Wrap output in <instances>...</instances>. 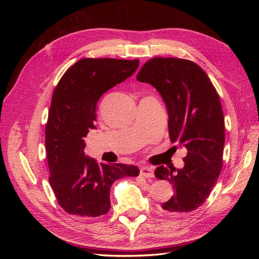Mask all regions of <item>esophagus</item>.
<instances>
[{"mask_svg":"<svg viewBox=\"0 0 259 259\" xmlns=\"http://www.w3.org/2000/svg\"><path fill=\"white\" fill-rule=\"evenodd\" d=\"M140 175L146 177V178H151V177L154 176L153 168L151 166L144 165V166L140 167Z\"/></svg>","mask_w":259,"mask_h":259,"instance_id":"1","label":"esophagus"}]
</instances>
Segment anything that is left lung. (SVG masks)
I'll return each instance as SVG.
<instances>
[{
	"label": "left lung",
	"instance_id": "8db88e82",
	"mask_svg": "<svg viewBox=\"0 0 259 259\" xmlns=\"http://www.w3.org/2000/svg\"><path fill=\"white\" fill-rule=\"evenodd\" d=\"M136 79L161 94L167 107L170 142L188 151L183 168L162 165L154 170L156 178L174 188L162 208L171 215L189 213L208 198L223 167L225 119L218 93L204 70L188 59L151 58Z\"/></svg>",
	"mask_w": 259,
	"mask_h": 259
}]
</instances>
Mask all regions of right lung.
I'll return each instance as SVG.
<instances>
[{"label": "right lung", "mask_w": 259, "mask_h": 259, "mask_svg": "<svg viewBox=\"0 0 259 259\" xmlns=\"http://www.w3.org/2000/svg\"><path fill=\"white\" fill-rule=\"evenodd\" d=\"M138 65L139 59L83 58L67 70L53 92L45 127L49 182L58 204L70 215L107 214L112 184L139 175L134 165L90 159L83 139L95 128L101 95L134 74Z\"/></svg>", "instance_id": "obj_1"}]
</instances>
